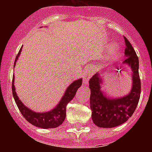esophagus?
<instances>
[{
	"label": "esophagus",
	"mask_w": 152,
	"mask_h": 152,
	"mask_svg": "<svg viewBox=\"0 0 152 152\" xmlns=\"http://www.w3.org/2000/svg\"><path fill=\"white\" fill-rule=\"evenodd\" d=\"M93 70L91 68H87L83 72V79H84V84H87L88 83V80L93 75Z\"/></svg>",
	"instance_id": "obj_1"
}]
</instances>
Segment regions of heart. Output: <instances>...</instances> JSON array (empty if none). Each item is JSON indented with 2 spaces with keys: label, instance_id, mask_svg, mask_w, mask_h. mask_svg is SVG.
Instances as JSON below:
<instances>
[{
  "label": "heart",
  "instance_id": "obj_1",
  "mask_svg": "<svg viewBox=\"0 0 152 152\" xmlns=\"http://www.w3.org/2000/svg\"><path fill=\"white\" fill-rule=\"evenodd\" d=\"M119 51V45L117 42H112L107 49V53L110 56H113Z\"/></svg>",
  "mask_w": 152,
  "mask_h": 152
}]
</instances>
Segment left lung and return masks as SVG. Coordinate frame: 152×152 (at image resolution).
Listing matches in <instances>:
<instances>
[{
    "instance_id": "8db88e82",
    "label": "left lung",
    "mask_w": 152,
    "mask_h": 152,
    "mask_svg": "<svg viewBox=\"0 0 152 152\" xmlns=\"http://www.w3.org/2000/svg\"><path fill=\"white\" fill-rule=\"evenodd\" d=\"M124 39L126 45L125 58L122 62L116 64L120 68L128 66L131 69L132 84L128 94L116 98L107 96L101 90L103 77L99 72L93 75L89 80L91 116L94 123L100 128H113L126 123L135 112L140 98L139 58L129 40L126 37Z\"/></svg>"
}]
</instances>
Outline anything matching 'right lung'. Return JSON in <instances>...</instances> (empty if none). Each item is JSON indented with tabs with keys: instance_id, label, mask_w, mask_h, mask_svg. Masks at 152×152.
<instances>
[{
	"instance_id": "1",
	"label": "right lung",
	"mask_w": 152,
	"mask_h": 152,
	"mask_svg": "<svg viewBox=\"0 0 152 152\" xmlns=\"http://www.w3.org/2000/svg\"><path fill=\"white\" fill-rule=\"evenodd\" d=\"M22 48L20 49L15 61H14V66L16 65L17 59L20 55ZM82 84V79H77L75 80L67 88L66 91L64 92V95L61 97L59 103H58L55 108L48 112L43 113H36L28 108L21 102L20 98L17 96L15 91V86H14V75L13 76V82H12V92L16 103H17L18 109L23 116V117L35 126H37L39 128L42 129H53L56 128L58 126L61 125L65 119L66 116V106L71 100L75 97L76 92Z\"/></svg>"
}]
</instances>
